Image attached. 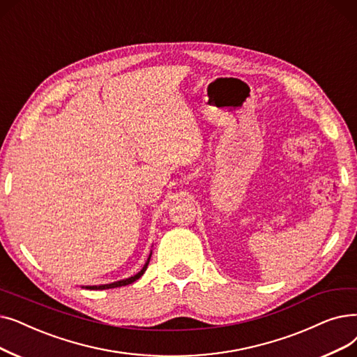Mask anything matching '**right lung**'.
I'll return each mask as SVG.
<instances>
[{"mask_svg": "<svg viewBox=\"0 0 357 357\" xmlns=\"http://www.w3.org/2000/svg\"><path fill=\"white\" fill-rule=\"evenodd\" d=\"M150 257H151V254L149 255V258H147V261H146L144 267H143L140 271H138L135 275H132V277H130V278H123V280H119V282H115V283H111V284H100V286H86V289H90V290H105V289H114V287H121V286H127V284H131V283H134L135 280H138V278H140V277L144 274V271L147 270L149 262H150Z\"/></svg>", "mask_w": 357, "mask_h": 357, "instance_id": "add662e5", "label": "right lung"}]
</instances>
